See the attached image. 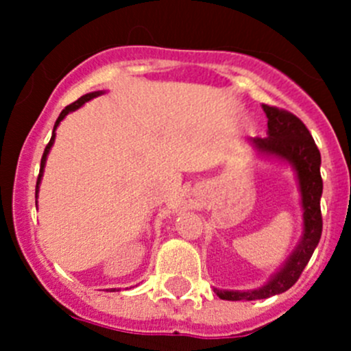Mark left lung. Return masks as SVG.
<instances>
[{
	"instance_id": "left-lung-1",
	"label": "left lung",
	"mask_w": 351,
	"mask_h": 351,
	"mask_svg": "<svg viewBox=\"0 0 351 351\" xmlns=\"http://www.w3.org/2000/svg\"><path fill=\"white\" fill-rule=\"evenodd\" d=\"M268 117V137H254L253 146L260 153L287 159L295 168L299 178L300 195L304 208V236L292 256L287 260L280 271L261 289L239 292V290H215L219 299L224 300H256L285 292L299 280L300 274L309 263L314 250L323 232V215H321V153L313 136L302 120L284 108L263 105Z\"/></svg>"
}]
</instances>
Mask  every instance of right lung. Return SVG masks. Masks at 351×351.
<instances>
[{
	"label": "right lung",
	"mask_w": 351,
	"mask_h": 351,
	"mask_svg": "<svg viewBox=\"0 0 351 351\" xmlns=\"http://www.w3.org/2000/svg\"><path fill=\"white\" fill-rule=\"evenodd\" d=\"M98 95H101V91H93V93L83 95V97H81V98H77V100H76V101H73V104H71V105H67V107H66L64 110H62L61 113H59L58 120H56V123H54V132H52V137H51V141H49V144H47V146H45V151H44V154H42V159H40V173H38V178H37V189H35V195H37V193H38V183H40V178H42V171H44L45 159H47V154H49V151H51L52 144H54L56 129H58V125H59V123H61V120L64 119V117L67 115V113H69V112H73V110H76V108H80L81 105L84 104V101L91 100V98L98 97Z\"/></svg>",
	"instance_id": "1"
}]
</instances>
